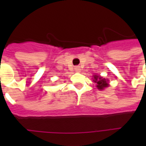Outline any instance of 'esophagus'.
I'll return each mask as SVG.
<instances>
[{"label":"esophagus","instance_id":"1","mask_svg":"<svg viewBox=\"0 0 146 146\" xmlns=\"http://www.w3.org/2000/svg\"><path fill=\"white\" fill-rule=\"evenodd\" d=\"M74 70H75L76 72H80V71L81 70V69H80V66H75V67H74Z\"/></svg>","mask_w":146,"mask_h":146}]
</instances>
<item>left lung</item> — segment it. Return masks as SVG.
<instances>
[{"mask_svg":"<svg viewBox=\"0 0 146 146\" xmlns=\"http://www.w3.org/2000/svg\"><path fill=\"white\" fill-rule=\"evenodd\" d=\"M94 82H96V86L98 87V89H104V88H106V87L108 86V82H107V80L105 79H102V77H100V76H94Z\"/></svg>","mask_w":146,"mask_h":146,"instance_id":"obj_1","label":"left lung"}]
</instances>
